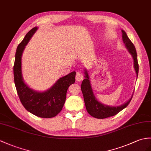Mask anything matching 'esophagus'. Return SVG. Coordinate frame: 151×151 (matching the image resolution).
Listing matches in <instances>:
<instances>
[{"instance_id": "1", "label": "esophagus", "mask_w": 151, "mask_h": 151, "mask_svg": "<svg viewBox=\"0 0 151 151\" xmlns=\"http://www.w3.org/2000/svg\"><path fill=\"white\" fill-rule=\"evenodd\" d=\"M75 78H76V80L77 82L82 81V80H83V76L82 73H80V72L76 73V76H75Z\"/></svg>"}]
</instances>
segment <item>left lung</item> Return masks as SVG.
I'll list each match as a JSON object with an SVG mask.
<instances>
[{"mask_svg":"<svg viewBox=\"0 0 151 151\" xmlns=\"http://www.w3.org/2000/svg\"><path fill=\"white\" fill-rule=\"evenodd\" d=\"M122 40H123L126 48L127 49L129 52L132 55L133 60H134V66L136 75H137L138 77L139 65L137 59V53H136L135 47L131 40L127 37L125 31L124 30H122ZM84 74H85V79L82 81L81 89L83 96L84 102H85L87 111L93 117L99 119H104L113 116L118 114L119 112L123 110L130 103L133 94L131 99L127 102H125L123 105H121L120 106L111 107L100 103V101L96 100V97L94 95L92 87L91 86L89 75L87 70H84Z\"/></svg>","mask_w":151,"mask_h":151,"instance_id":"8db88e82","label":"left lung"}]
</instances>
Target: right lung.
I'll list each match as a JSON object with an SVG mask.
<instances>
[{
    "mask_svg": "<svg viewBox=\"0 0 151 151\" xmlns=\"http://www.w3.org/2000/svg\"><path fill=\"white\" fill-rule=\"evenodd\" d=\"M37 29V27L31 29L17 47L13 66L14 82L21 103L27 111L40 118H52L62 111L68 87L75 82L76 72L59 78L50 89L44 92L34 91L25 83L22 75V55Z\"/></svg>",
    "mask_w": 151,
    "mask_h": 151,
    "instance_id": "1",
    "label": "right lung"
}]
</instances>
